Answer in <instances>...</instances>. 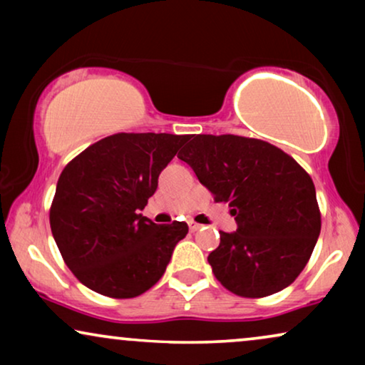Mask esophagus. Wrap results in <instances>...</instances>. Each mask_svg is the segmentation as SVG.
I'll list each match as a JSON object with an SVG mask.
<instances>
[{"label":"esophagus","mask_w":365,"mask_h":365,"mask_svg":"<svg viewBox=\"0 0 365 365\" xmlns=\"http://www.w3.org/2000/svg\"><path fill=\"white\" fill-rule=\"evenodd\" d=\"M202 226L201 224H197V222H194V221H189V229H191L192 232H196V231H199V229H201Z\"/></svg>","instance_id":"1"}]
</instances>
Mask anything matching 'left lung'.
I'll return each instance as SVG.
<instances>
[{
  "label": "left lung",
  "instance_id": "left-lung-1",
  "mask_svg": "<svg viewBox=\"0 0 365 365\" xmlns=\"http://www.w3.org/2000/svg\"><path fill=\"white\" fill-rule=\"evenodd\" d=\"M178 154L216 202L236 216L234 232L207 256L214 276L241 297H266L296 281L321 232L316 187L294 159L261 139L194 134Z\"/></svg>",
  "mask_w": 365,
  "mask_h": 365
}]
</instances>
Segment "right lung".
<instances>
[{
    "label": "right lung",
    "mask_w": 365,
    "mask_h": 365,
    "mask_svg": "<svg viewBox=\"0 0 365 365\" xmlns=\"http://www.w3.org/2000/svg\"><path fill=\"white\" fill-rule=\"evenodd\" d=\"M187 136L119 133L94 143L63 169L49 224L71 272L114 299L141 296L163 277L187 224H154L141 211Z\"/></svg>",
    "instance_id": "right-lung-1"
}]
</instances>
